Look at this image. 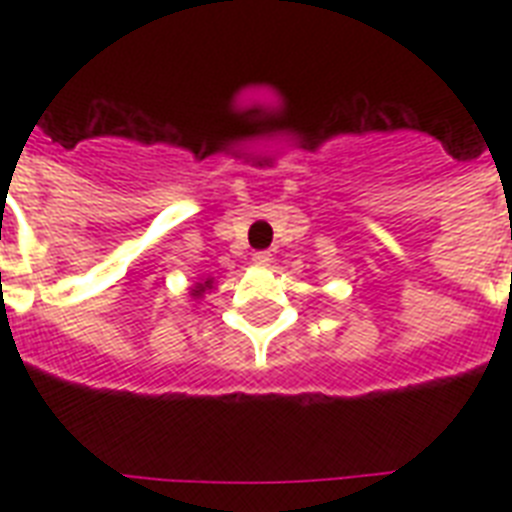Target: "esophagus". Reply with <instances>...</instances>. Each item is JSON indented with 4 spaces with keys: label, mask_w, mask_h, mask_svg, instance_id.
<instances>
[{
    "label": "esophagus",
    "mask_w": 512,
    "mask_h": 512,
    "mask_svg": "<svg viewBox=\"0 0 512 512\" xmlns=\"http://www.w3.org/2000/svg\"><path fill=\"white\" fill-rule=\"evenodd\" d=\"M252 263L260 265V268H268V265L273 263L271 252H255V257H252Z\"/></svg>",
    "instance_id": "esophagus-1"
}]
</instances>
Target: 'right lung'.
<instances>
[{
	"label": "right lung",
	"mask_w": 512,
	"mask_h": 512,
	"mask_svg": "<svg viewBox=\"0 0 512 512\" xmlns=\"http://www.w3.org/2000/svg\"><path fill=\"white\" fill-rule=\"evenodd\" d=\"M204 289H209V281H204V284H199V287L193 289V295H201V292H204Z\"/></svg>",
	"instance_id": "1"
}]
</instances>
